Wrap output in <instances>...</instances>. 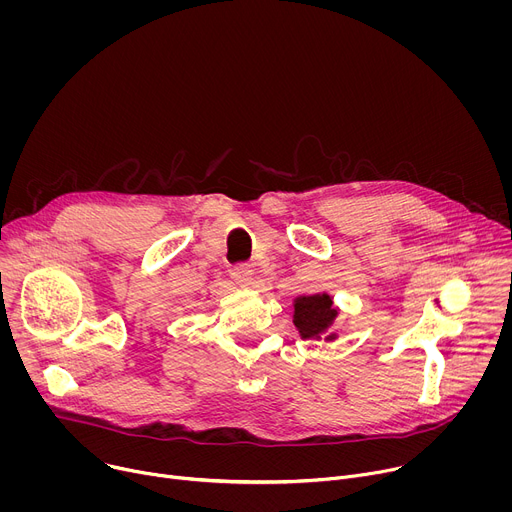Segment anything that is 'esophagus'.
<instances>
[{"mask_svg":"<svg viewBox=\"0 0 512 512\" xmlns=\"http://www.w3.org/2000/svg\"><path fill=\"white\" fill-rule=\"evenodd\" d=\"M231 277H233L239 285H251V281H253V269H251V265H247V263L235 265V267L231 269Z\"/></svg>","mask_w":512,"mask_h":512,"instance_id":"obj_1","label":"esophagus"}]
</instances>
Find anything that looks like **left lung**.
I'll return each mask as SVG.
<instances>
[{
	"instance_id": "left-lung-1",
	"label": "left lung",
	"mask_w": 512,
	"mask_h": 512,
	"mask_svg": "<svg viewBox=\"0 0 512 512\" xmlns=\"http://www.w3.org/2000/svg\"><path fill=\"white\" fill-rule=\"evenodd\" d=\"M294 310H296L294 324L300 330L302 338H318L332 326V322L338 314L332 308L330 296H326V294L298 298L294 304Z\"/></svg>"
}]
</instances>
